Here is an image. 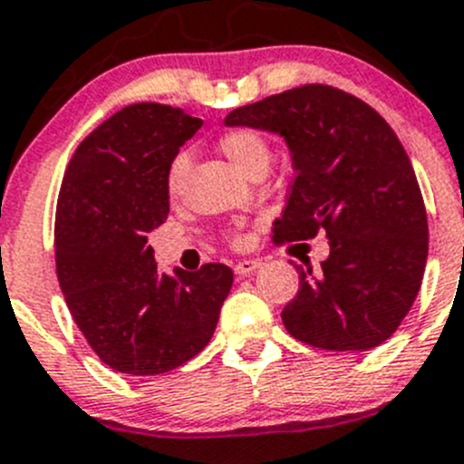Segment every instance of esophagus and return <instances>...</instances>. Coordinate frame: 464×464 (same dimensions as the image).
<instances>
[{
  "label": "esophagus",
  "instance_id": "esophagus-1",
  "mask_svg": "<svg viewBox=\"0 0 464 464\" xmlns=\"http://www.w3.org/2000/svg\"><path fill=\"white\" fill-rule=\"evenodd\" d=\"M259 266H261V259H243L234 266V272H237L238 276H247V275H252V272H255Z\"/></svg>",
  "mask_w": 464,
  "mask_h": 464
}]
</instances>
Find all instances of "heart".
<instances>
[{"label": "heart", "mask_w": 464, "mask_h": 464, "mask_svg": "<svg viewBox=\"0 0 464 464\" xmlns=\"http://www.w3.org/2000/svg\"><path fill=\"white\" fill-rule=\"evenodd\" d=\"M218 147L227 156V160L243 174H250L256 167L270 165V147H267L266 138L261 133L252 131V129H232V131H226L221 140H218ZM185 167H188V156L185 154H179L171 160L169 171H167V189H169V194L179 192Z\"/></svg>", "instance_id": "1"}]
</instances>
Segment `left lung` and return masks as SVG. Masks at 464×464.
<instances>
[{"label": "left lung", "mask_w": 464, "mask_h": 464, "mask_svg": "<svg viewBox=\"0 0 464 464\" xmlns=\"http://www.w3.org/2000/svg\"><path fill=\"white\" fill-rule=\"evenodd\" d=\"M226 127L276 133L295 180L275 221L276 241L326 232L331 255L295 266L299 293L285 331L326 351H369L395 331L418 297L429 226L415 171L393 129L369 104L305 84L234 109Z\"/></svg>", "instance_id": "left-lung-1"}]
</instances>
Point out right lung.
Listing matches in <instances>:
<instances>
[{
    "label": "right lung",
    "mask_w": 464,
    "mask_h": 464,
    "mask_svg": "<svg viewBox=\"0 0 464 464\" xmlns=\"http://www.w3.org/2000/svg\"><path fill=\"white\" fill-rule=\"evenodd\" d=\"M203 121L179 107L129 104L91 131L64 174L55 214L57 281L95 355L125 375H160L217 331L232 270L162 275L147 234L167 221V171Z\"/></svg>",
    "instance_id": "add662e5"
}]
</instances>
